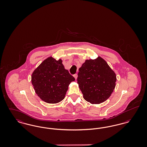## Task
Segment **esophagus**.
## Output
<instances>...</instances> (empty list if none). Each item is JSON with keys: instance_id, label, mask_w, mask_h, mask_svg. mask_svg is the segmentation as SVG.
I'll list each match as a JSON object with an SVG mask.
<instances>
[{"instance_id": "34e87169", "label": "esophagus", "mask_w": 147, "mask_h": 147, "mask_svg": "<svg viewBox=\"0 0 147 147\" xmlns=\"http://www.w3.org/2000/svg\"><path fill=\"white\" fill-rule=\"evenodd\" d=\"M73 77H74V78H75L76 80L77 79V78H78V74H75L74 75H73Z\"/></svg>"}]
</instances>
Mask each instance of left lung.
<instances>
[{
  "label": "left lung",
  "mask_w": 147,
  "mask_h": 147,
  "mask_svg": "<svg viewBox=\"0 0 147 147\" xmlns=\"http://www.w3.org/2000/svg\"><path fill=\"white\" fill-rule=\"evenodd\" d=\"M78 84L83 98L91 104L106 101L115 89L116 76L101 57L87 59L79 69Z\"/></svg>",
  "instance_id": "obj_1"
}]
</instances>
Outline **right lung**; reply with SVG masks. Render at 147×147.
<instances>
[{
	"label": "right lung",
	"instance_id": "obj_1",
	"mask_svg": "<svg viewBox=\"0 0 147 147\" xmlns=\"http://www.w3.org/2000/svg\"><path fill=\"white\" fill-rule=\"evenodd\" d=\"M74 80L75 78L64 68L62 60H56L52 57L45 59L31 76L35 92L49 104H57L63 100L69 85Z\"/></svg>",
	"mask_w": 147,
	"mask_h": 147
}]
</instances>
